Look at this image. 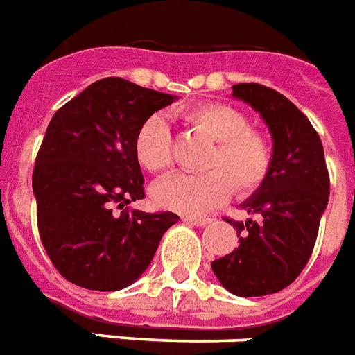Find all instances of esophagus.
Segmentation results:
<instances>
[{"instance_id": "1", "label": "esophagus", "mask_w": 355, "mask_h": 355, "mask_svg": "<svg viewBox=\"0 0 355 355\" xmlns=\"http://www.w3.org/2000/svg\"><path fill=\"white\" fill-rule=\"evenodd\" d=\"M182 220H184L186 224L198 225V227H203V225L211 224V222H212L211 218H203V216H184Z\"/></svg>"}]
</instances>
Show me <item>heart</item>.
Here are the masks:
<instances>
[{
  "mask_svg": "<svg viewBox=\"0 0 355 355\" xmlns=\"http://www.w3.org/2000/svg\"><path fill=\"white\" fill-rule=\"evenodd\" d=\"M190 125L211 139L201 175H171L154 184L152 198L159 207L184 214H199L222 205L231 186L239 196L258 188L269 173L271 148L267 139L250 130L243 112L222 103H203L182 112ZM135 157L150 173H162L173 164V135L164 114H150L133 139Z\"/></svg>",
  "mask_w": 355,
  "mask_h": 355,
  "instance_id": "b5f03b06",
  "label": "heart"
}]
</instances>
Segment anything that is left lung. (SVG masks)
Segmentation results:
<instances>
[{
  "label": "left lung",
  "mask_w": 355,
  "mask_h": 355,
  "mask_svg": "<svg viewBox=\"0 0 355 355\" xmlns=\"http://www.w3.org/2000/svg\"><path fill=\"white\" fill-rule=\"evenodd\" d=\"M231 97L252 107L269 128L271 165L241 203L248 218L227 220L239 246L211 267L233 295L259 297L284 290L309 263L329 201V175L316 130L288 97L256 83L235 84Z\"/></svg>",
  "instance_id": "8db88e82"
}]
</instances>
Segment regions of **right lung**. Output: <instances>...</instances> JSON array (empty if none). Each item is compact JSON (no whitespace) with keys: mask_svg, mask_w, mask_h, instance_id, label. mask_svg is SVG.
<instances>
[{"mask_svg":"<svg viewBox=\"0 0 355 355\" xmlns=\"http://www.w3.org/2000/svg\"><path fill=\"white\" fill-rule=\"evenodd\" d=\"M177 96L109 77L58 109L33 169L41 243L60 275L96 291L133 284L180 218L130 211L144 198L133 139Z\"/></svg>","mask_w":355,"mask_h":355,"instance_id":"1","label":"right lung"}]
</instances>
